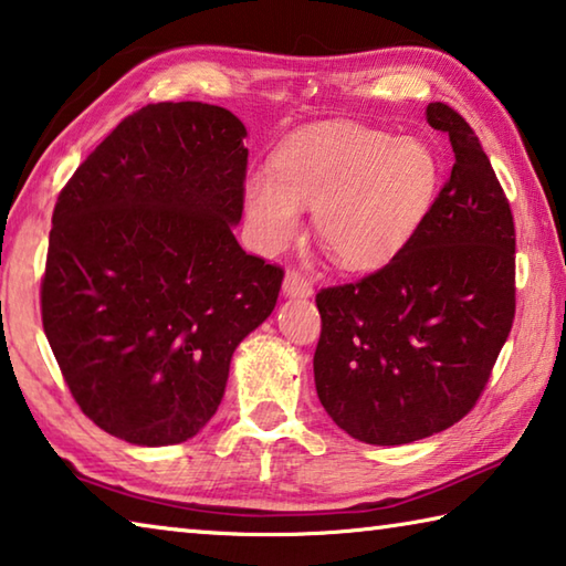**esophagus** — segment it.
Instances as JSON below:
<instances>
[{
  "instance_id": "esophagus-1",
  "label": "esophagus",
  "mask_w": 566,
  "mask_h": 566,
  "mask_svg": "<svg viewBox=\"0 0 566 566\" xmlns=\"http://www.w3.org/2000/svg\"><path fill=\"white\" fill-rule=\"evenodd\" d=\"M282 292H284V296H290V300H306V296H312V282L306 280L302 272L292 270L284 274Z\"/></svg>"
}]
</instances>
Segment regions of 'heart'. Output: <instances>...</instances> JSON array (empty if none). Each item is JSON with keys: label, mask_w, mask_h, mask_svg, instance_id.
Instances as JSON below:
<instances>
[{"label": "heart", "mask_w": 566, "mask_h": 566, "mask_svg": "<svg viewBox=\"0 0 566 566\" xmlns=\"http://www.w3.org/2000/svg\"><path fill=\"white\" fill-rule=\"evenodd\" d=\"M442 165L417 137L332 127L282 147L274 171H249L242 199L252 239L280 249L312 209L314 232L344 270H377L405 249L432 209Z\"/></svg>", "instance_id": "1"}]
</instances>
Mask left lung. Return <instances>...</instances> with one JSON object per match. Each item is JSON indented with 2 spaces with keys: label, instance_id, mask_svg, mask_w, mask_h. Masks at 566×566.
<instances>
[{
  "label": "left lung",
  "instance_id": "1",
  "mask_svg": "<svg viewBox=\"0 0 566 566\" xmlns=\"http://www.w3.org/2000/svg\"><path fill=\"white\" fill-rule=\"evenodd\" d=\"M454 167L411 242L379 272L317 294V397L359 442L409 444L476 405L514 322V219L462 114L427 104Z\"/></svg>",
  "mask_w": 566,
  "mask_h": 566
}]
</instances>
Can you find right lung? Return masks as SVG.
Wrapping results in <instances>:
<instances>
[{
    "mask_svg": "<svg viewBox=\"0 0 566 566\" xmlns=\"http://www.w3.org/2000/svg\"><path fill=\"white\" fill-rule=\"evenodd\" d=\"M247 129L202 102L129 114L56 199L42 324L76 405L139 447L195 437L270 317L280 266L239 247Z\"/></svg>",
    "mask_w": 566,
    "mask_h": 566,
    "instance_id": "right-lung-1",
    "label": "right lung"
}]
</instances>
